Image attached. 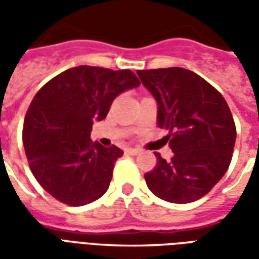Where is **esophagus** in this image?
I'll return each instance as SVG.
<instances>
[{
  "label": "esophagus",
  "mask_w": 259,
  "mask_h": 259,
  "mask_svg": "<svg viewBox=\"0 0 259 259\" xmlns=\"http://www.w3.org/2000/svg\"><path fill=\"white\" fill-rule=\"evenodd\" d=\"M126 152H127V154H130V155H137V154H140V150H139V148H127V150H126Z\"/></svg>",
  "instance_id": "1"
}]
</instances>
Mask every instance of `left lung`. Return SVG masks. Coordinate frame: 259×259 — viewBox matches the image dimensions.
<instances>
[{
  "label": "left lung",
  "mask_w": 259,
  "mask_h": 259,
  "mask_svg": "<svg viewBox=\"0 0 259 259\" xmlns=\"http://www.w3.org/2000/svg\"><path fill=\"white\" fill-rule=\"evenodd\" d=\"M155 98L157 123L169 130L170 161L155 154L157 165L144 175L161 200L187 204L204 197L226 174L236 141L233 116L222 94L189 69L139 70Z\"/></svg>",
  "instance_id": "1"
}]
</instances>
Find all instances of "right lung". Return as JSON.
Listing matches in <instances>:
<instances>
[{"label": "right lung", "mask_w": 259, "mask_h": 259, "mask_svg": "<svg viewBox=\"0 0 259 259\" xmlns=\"http://www.w3.org/2000/svg\"><path fill=\"white\" fill-rule=\"evenodd\" d=\"M139 85L129 69L80 65L38 90L26 113L23 146L31 174L54 198L80 206L105 194L123 151L91 140V126L107 118L120 93Z\"/></svg>", "instance_id": "right-lung-1"}]
</instances>
